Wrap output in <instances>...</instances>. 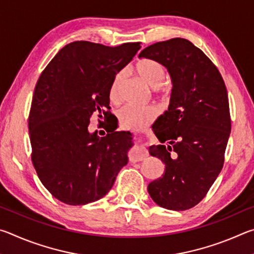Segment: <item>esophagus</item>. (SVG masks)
Wrapping results in <instances>:
<instances>
[{"mask_svg":"<svg viewBox=\"0 0 254 254\" xmlns=\"http://www.w3.org/2000/svg\"><path fill=\"white\" fill-rule=\"evenodd\" d=\"M148 151L147 149H145L143 145H139L135 150H133V151L130 152L128 154V159H130V161L132 162H136V161H142L143 159H145L148 157Z\"/></svg>","mask_w":254,"mask_h":254,"instance_id":"1","label":"esophagus"}]
</instances>
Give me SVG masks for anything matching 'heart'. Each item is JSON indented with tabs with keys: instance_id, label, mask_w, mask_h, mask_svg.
<instances>
[{
	"instance_id": "b5f03b06",
	"label": "heart",
	"mask_w": 254,
	"mask_h": 254,
	"mask_svg": "<svg viewBox=\"0 0 254 254\" xmlns=\"http://www.w3.org/2000/svg\"><path fill=\"white\" fill-rule=\"evenodd\" d=\"M135 71L141 79H143L149 86L154 88L157 93L167 96L169 94V87L163 85L166 79V70L160 63L152 59H143L136 64ZM123 74L118 72L112 80L109 97L111 102H118L120 98V87H121ZM158 110L156 106H134L126 105L118 111V120L121 127L127 130H140L147 127L157 117Z\"/></svg>"
}]
</instances>
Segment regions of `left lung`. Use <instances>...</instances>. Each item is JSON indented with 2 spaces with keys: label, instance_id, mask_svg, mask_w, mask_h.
Returning <instances> with one entry per match:
<instances>
[{
  "label": "left lung",
  "instance_id": "left-lung-1",
  "mask_svg": "<svg viewBox=\"0 0 254 254\" xmlns=\"http://www.w3.org/2000/svg\"><path fill=\"white\" fill-rule=\"evenodd\" d=\"M139 57L160 63L173 83L168 111L152 128L160 144L149 148L165 163V173L148 185L149 195L163 208L189 209L206 196L224 165L231 133L224 80L212 60L183 38L153 44Z\"/></svg>",
  "mask_w": 254,
  "mask_h": 254
}]
</instances>
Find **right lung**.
Here are the masks:
<instances>
[{
	"mask_svg": "<svg viewBox=\"0 0 254 254\" xmlns=\"http://www.w3.org/2000/svg\"><path fill=\"white\" fill-rule=\"evenodd\" d=\"M140 44L70 42L37 81L29 114L31 160L42 185L63 203L76 206L101 199L127 163L130 133L100 137L97 131H88V124L93 115L109 113L112 80Z\"/></svg>",
	"mask_w": 254,
	"mask_h": 254,
	"instance_id": "add662e5",
	"label": "right lung"
}]
</instances>
